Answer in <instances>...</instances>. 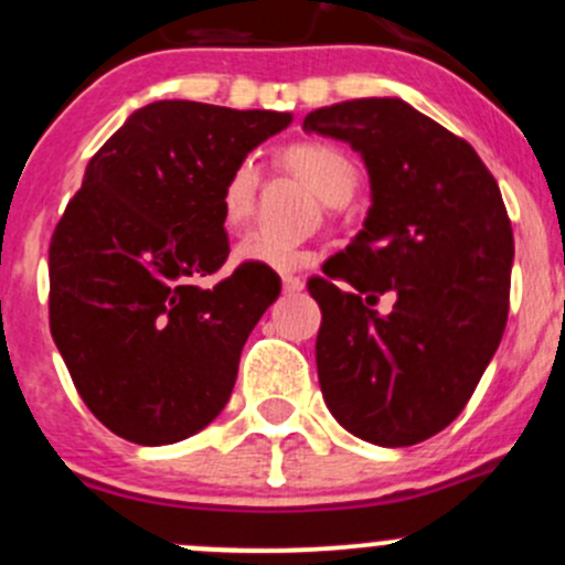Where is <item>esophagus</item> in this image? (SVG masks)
I'll return each instance as SVG.
<instances>
[{"label":"esophagus","instance_id":"1","mask_svg":"<svg viewBox=\"0 0 565 565\" xmlns=\"http://www.w3.org/2000/svg\"><path fill=\"white\" fill-rule=\"evenodd\" d=\"M282 290L285 294H299V290H305V280L294 275H282Z\"/></svg>","mask_w":565,"mask_h":565}]
</instances>
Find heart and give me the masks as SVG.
<instances>
[{
	"label": "heart",
	"instance_id": "heart-1",
	"mask_svg": "<svg viewBox=\"0 0 565 565\" xmlns=\"http://www.w3.org/2000/svg\"><path fill=\"white\" fill-rule=\"evenodd\" d=\"M282 161L290 172L301 178L327 205H343L354 194L360 172L345 150L329 142H299L282 150ZM258 194V164L242 159L231 170L220 192V216L225 227H238L253 214ZM236 260L242 264L269 266L277 271H294L310 260V253L294 242H280L266 233H247L236 244Z\"/></svg>",
	"mask_w": 565,
	"mask_h": 565
}]
</instances>
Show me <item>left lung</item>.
<instances>
[{
	"mask_svg": "<svg viewBox=\"0 0 565 565\" xmlns=\"http://www.w3.org/2000/svg\"><path fill=\"white\" fill-rule=\"evenodd\" d=\"M307 134L365 161L371 209L349 247L312 277L316 365L334 420L406 448L461 415L505 332L513 231L472 145L401 98L321 106ZM390 292L394 307L375 310Z\"/></svg>",
	"mask_w": 565,
	"mask_h": 565,
	"instance_id": "left-lung-1",
	"label": "left lung"
}]
</instances>
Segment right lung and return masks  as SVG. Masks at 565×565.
<instances>
[{
	"label": "right lung",
	"instance_id": "add662e5",
	"mask_svg": "<svg viewBox=\"0 0 565 565\" xmlns=\"http://www.w3.org/2000/svg\"><path fill=\"white\" fill-rule=\"evenodd\" d=\"M290 111L142 106L87 161L49 247L52 338L87 409L117 437L172 445L233 393L249 332L280 296L269 266L225 264L220 192Z\"/></svg>",
	"mask_w": 565,
	"mask_h": 565
}]
</instances>
